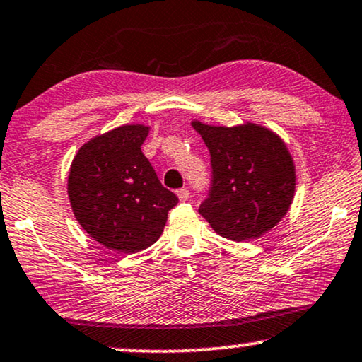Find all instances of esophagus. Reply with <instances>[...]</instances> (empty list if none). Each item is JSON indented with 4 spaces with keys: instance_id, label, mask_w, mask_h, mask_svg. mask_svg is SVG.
Returning a JSON list of instances; mask_svg holds the SVG:
<instances>
[{
    "instance_id": "obj_1",
    "label": "esophagus",
    "mask_w": 362,
    "mask_h": 362,
    "mask_svg": "<svg viewBox=\"0 0 362 362\" xmlns=\"http://www.w3.org/2000/svg\"><path fill=\"white\" fill-rule=\"evenodd\" d=\"M177 197H178V200L180 202H187L189 200V197H190V192H189V189H180V190H177Z\"/></svg>"
}]
</instances>
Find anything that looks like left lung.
I'll return each instance as SVG.
<instances>
[{"label":"left lung","mask_w":362,"mask_h":362,"mask_svg":"<svg viewBox=\"0 0 362 362\" xmlns=\"http://www.w3.org/2000/svg\"><path fill=\"white\" fill-rule=\"evenodd\" d=\"M210 151L211 187L200 215L221 237L245 242L281 221L295 197V162L283 139L259 124L194 120Z\"/></svg>","instance_id":"obj_1"}]
</instances>
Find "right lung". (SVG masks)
I'll use <instances>...</instances> for the list:
<instances>
[{"label":"right lung","instance_id":"1","mask_svg":"<svg viewBox=\"0 0 362 362\" xmlns=\"http://www.w3.org/2000/svg\"><path fill=\"white\" fill-rule=\"evenodd\" d=\"M147 125L127 124L95 136L77 151L67 195L86 233L117 253H137L162 235L175 194L158 182L141 146Z\"/></svg>","mask_w":362,"mask_h":362}]
</instances>
